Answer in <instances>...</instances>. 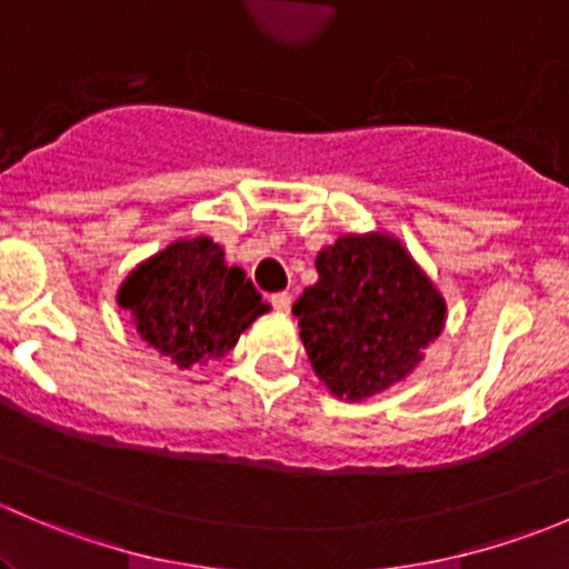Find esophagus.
<instances>
[{"label": "esophagus", "instance_id": "1", "mask_svg": "<svg viewBox=\"0 0 569 569\" xmlns=\"http://www.w3.org/2000/svg\"><path fill=\"white\" fill-rule=\"evenodd\" d=\"M272 308L280 313H289L291 311V295L289 291H278V295H272Z\"/></svg>", "mask_w": 569, "mask_h": 569}]
</instances>
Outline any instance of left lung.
Masks as SVG:
<instances>
[{
  "label": "left lung",
  "instance_id": "8db88e82",
  "mask_svg": "<svg viewBox=\"0 0 569 569\" xmlns=\"http://www.w3.org/2000/svg\"><path fill=\"white\" fill-rule=\"evenodd\" d=\"M319 280L295 302L319 380L360 401L405 380L443 330L446 306L391 237H341L317 258Z\"/></svg>",
  "mask_w": 569,
  "mask_h": 569
}]
</instances>
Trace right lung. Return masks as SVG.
Segmentation results:
<instances>
[{
  "instance_id": "obj_1",
  "label": "right lung",
  "mask_w": 569,
  "mask_h": 569,
  "mask_svg": "<svg viewBox=\"0 0 569 569\" xmlns=\"http://www.w3.org/2000/svg\"><path fill=\"white\" fill-rule=\"evenodd\" d=\"M137 332L176 369L222 358L267 302L211 239H181L148 258L118 291Z\"/></svg>"
}]
</instances>
